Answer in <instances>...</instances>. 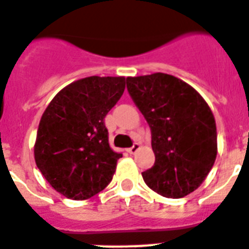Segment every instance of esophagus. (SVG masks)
<instances>
[{"label":"esophagus","instance_id":"obj_1","mask_svg":"<svg viewBox=\"0 0 249 249\" xmlns=\"http://www.w3.org/2000/svg\"><path fill=\"white\" fill-rule=\"evenodd\" d=\"M139 148H141V145H139V144L138 143H134L133 144V147H130V148H128V153H130V154H135L138 152V150H139Z\"/></svg>","mask_w":249,"mask_h":249}]
</instances>
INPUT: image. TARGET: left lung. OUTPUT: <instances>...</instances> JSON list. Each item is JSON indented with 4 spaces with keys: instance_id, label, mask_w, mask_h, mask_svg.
Segmentation results:
<instances>
[{
    "instance_id": "left-lung-1",
    "label": "left lung",
    "mask_w": 249,
    "mask_h": 249,
    "mask_svg": "<svg viewBox=\"0 0 249 249\" xmlns=\"http://www.w3.org/2000/svg\"><path fill=\"white\" fill-rule=\"evenodd\" d=\"M126 89L152 133L154 166L148 187L179 199L195 191L214 166L218 144L212 110L195 89L166 73L128 77Z\"/></svg>"
}]
</instances>
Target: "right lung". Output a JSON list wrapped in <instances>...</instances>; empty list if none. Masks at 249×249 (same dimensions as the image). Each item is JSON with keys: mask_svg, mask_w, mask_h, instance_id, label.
<instances>
[{"mask_svg": "<svg viewBox=\"0 0 249 249\" xmlns=\"http://www.w3.org/2000/svg\"><path fill=\"white\" fill-rule=\"evenodd\" d=\"M125 89L124 77H86L64 87L45 108L35 163L55 191L72 200L95 196L111 182L118 160L105 116Z\"/></svg>", "mask_w": 249, "mask_h": 249, "instance_id": "1", "label": "right lung"}]
</instances>
